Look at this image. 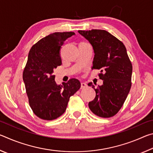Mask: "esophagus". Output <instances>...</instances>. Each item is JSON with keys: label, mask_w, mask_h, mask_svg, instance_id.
<instances>
[{"label": "esophagus", "mask_w": 153, "mask_h": 153, "mask_svg": "<svg viewBox=\"0 0 153 153\" xmlns=\"http://www.w3.org/2000/svg\"><path fill=\"white\" fill-rule=\"evenodd\" d=\"M87 84H86V83H84V82H82L81 83V89H84L86 88H87Z\"/></svg>", "instance_id": "1"}]
</instances>
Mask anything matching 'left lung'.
Returning a JSON list of instances; mask_svg holds the SVG:
<instances>
[{
    "label": "left lung",
    "instance_id": "8db88e82",
    "mask_svg": "<svg viewBox=\"0 0 153 153\" xmlns=\"http://www.w3.org/2000/svg\"><path fill=\"white\" fill-rule=\"evenodd\" d=\"M91 44L94 52L92 69H100L102 86L96 88L92 82L89 86L95 90L96 97L88 106L98 117L108 118L121 109L131 86L132 65L123 43L103 30H78Z\"/></svg>",
    "mask_w": 153,
    "mask_h": 153
}]
</instances>
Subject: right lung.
<instances>
[{
    "mask_svg": "<svg viewBox=\"0 0 153 153\" xmlns=\"http://www.w3.org/2000/svg\"><path fill=\"white\" fill-rule=\"evenodd\" d=\"M74 32H55L32 46L23 72L28 101L33 113L44 120L60 117L66 110L69 98L80 88L78 79H71L56 85L53 69L61 65L60 48Z\"/></svg>",
    "mask_w": 153,
    "mask_h": 153,
    "instance_id": "1",
    "label": "right lung"
}]
</instances>
